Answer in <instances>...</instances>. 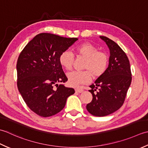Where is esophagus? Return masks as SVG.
Listing matches in <instances>:
<instances>
[{
	"label": "esophagus",
	"mask_w": 148,
	"mask_h": 148,
	"mask_svg": "<svg viewBox=\"0 0 148 148\" xmlns=\"http://www.w3.org/2000/svg\"><path fill=\"white\" fill-rule=\"evenodd\" d=\"M75 91L77 92H82L83 91V89L82 88H80V87H77V88H75Z\"/></svg>",
	"instance_id": "1"
}]
</instances>
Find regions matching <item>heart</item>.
<instances>
[{
	"label": "heart",
	"instance_id": "b5f03b06",
	"mask_svg": "<svg viewBox=\"0 0 148 148\" xmlns=\"http://www.w3.org/2000/svg\"><path fill=\"white\" fill-rule=\"evenodd\" d=\"M75 51L78 57L85 59L83 71H72L68 74V82L71 86L87 84L91 80L92 76L98 78L106 71L108 63V57L105 53L99 52L95 45L85 42L75 47ZM74 57L68 50L62 52L59 56V63L66 70H70L73 66Z\"/></svg>",
	"mask_w": 148,
	"mask_h": 148
}]
</instances>
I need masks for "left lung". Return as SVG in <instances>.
I'll return each mask as SVG.
<instances>
[{
  "label": "left lung",
  "mask_w": 148,
  "mask_h": 148,
  "mask_svg": "<svg viewBox=\"0 0 148 148\" xmlns=\"http://www.w3.org/2000/svg\"><path fill=\"white\" fill-rule=\"evenodd\" d=\"M110 50L108 66L105 73L89 87L92 99L86 108L92 115L103 117L116 112L124 103L132 82L128 57L114 41L99 36Z\"/></svg>",
  "instance_id": "8db88e82"
}]
</instances>
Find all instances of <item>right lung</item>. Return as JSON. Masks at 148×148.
Listing matches in <instances>:
<instances>
[{
  "mask_svg": "<svg viewBox=\"0 0 148 148\" xmlns=\"http://www.w3.org/2000/svg\"><path fill=\"white\" fill-rule=\"evenodd\" d=\"M77 38H67L41 33L30 41L17 61V86L30 109L41 117H50L65 107L66 99L75 93L63 83L68 78L59 58Z\"/></svg>",
  "mask_w": 148,
  "mask_h": 148,
  "instance_id": "right-lung-1",
  "label": "right lung"
}]
</instances>
